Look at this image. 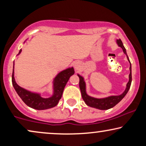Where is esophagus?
<instances>
[{"label":"esophagus","instance_id":"obj_1","mask_svg":"<svg viewBox=\"0 0 146 146\" xmlns=\"http://www.w3.org/2000/svg\"><path fill=\"white\" fill-rule=\"evenodd\" d=\"M74 68L76 70H78L79 68L80 67V64L79 62H76L74 64Z\"/></svg>","mask_w":146,"mask_h":146}]
</instances>
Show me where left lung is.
Instances as JSON below:
<instances>
[{"mask_svg": "<svg viewBox=\"0 0 146 146\" xmlns=\"http://www.w3.org/2000/svg\"><path fill=\"white\" fill-rule=\"evenodd\" d=\"M117 43L119 47H121L123 50V52H124L125 55L127 56V58L128 60V61L130 63V67H129V70H130V73L129 75V82L127 84V87L125 90L123 92L122 94L119 96H111L105 98H102V99H98L90 97L89 96L87 95L86 92V84L84 81V78L81 76L78 75L79 76L80 82H79V86L80 89L81 94H82V97L84 101L85 102V103L88 106L102 110H108L110 108H111L113 106H115L117 104H118L121 100L123 98V97L126 95L127 92L129 90L130 88L131 83V62L129 61V58L127 56L126 50L125 48L123 46L122 42L120 39L117 40Z\"/></svg>", "mask_w": 146, "mask_h": 146, "instance_id": "left-lung-1", "label": "left lung"}]
</instances>
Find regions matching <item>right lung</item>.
<instances>
[{
    "instance_id": "obj_1",
    "label": "right lung",
    "mask_w": 146,
    "mask_h": 146,
    "mask_svg": "<svg viewBox=\"0 0 146 146\" xmlns=\"http://www.w3.org/2000/svg\"><path fill=\"white\" fill-rule=\"evenodd\" d=\"M22 50H20L19 54ZM74 74L73 68L65 70L60 72L55 78L54 82V95L49 98H42L38 94L33 93L26 90L16 83L14 78V68L12 75V83L18 95L28 106L36 110H46L54 107L58 104L61 98L64 87L68 81L70 77Z\"/></svg>"
}]
</instances>
